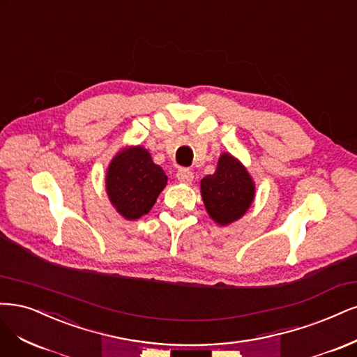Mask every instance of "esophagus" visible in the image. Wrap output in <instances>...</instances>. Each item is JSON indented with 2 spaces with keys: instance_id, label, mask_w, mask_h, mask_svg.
<instances>
[{
  "instance_id": "34e87169",
  "label": "esophagus",
  "mask_w": 357,
  "mask_h": 357,
  "mask_svg": "<svg viewBox=\"0 0 357 357\" xmlns=\"http://www.w3.org/2000/svg\"><path fill=\"white\" fill-rule=\"evenodd\" d=\"M176 178L181 183H187V185H188V183L192 182L194 175H192V172L190 169H179L178 174H176Z\"/></svg>"
}]
</instances>
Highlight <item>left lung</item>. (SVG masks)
Returning <instances> with one entry per match:
<instances>
[{"mask_svg": "<svg viewBox=\"0 0 357 357\" xmlns=\"http://www.w3.org/2000/svg\"><path fill=\"white\" fill-rule=\"evenodd\" d=\"M255 190V182L245 165L229 153H222L215 174L200 182L206 212L221 227L238 221L249 211Z\"/></svg>", "mask_w": 357, "mask_h": 357, "instance_id": "1", "label": "left lung"}]
</instances>
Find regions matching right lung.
Wrapping results in <instances>:
<instances>
[{
	"instance_id": "1",
	"label": "right lung",
	"mask_w": 357,
	"mask_h": 357,
	"mask_svg": "<svg viewBox=\"0 0 357 357\" xmlns=\"http://www.w3.org/2000/svg\"><path fill=\"white\" fill-rule=\"evenodd\" d=\"M167 183L165 170L141 145L121 148L107 169L105 188L111 204L124 220L146 215Z\"/></svg>"
}]
</instances>
